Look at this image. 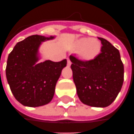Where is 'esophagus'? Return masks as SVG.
Segmentation results:
<instances>
[{"label": "esophagus", "mask_w": 134, "mask_h": 134, "mask_svg": "<svg viewBox=\"0 0 134 134\" xmlns=\"http://www.w3.org/2000/svg\"><path fill=\"white\" fill-rule=\"evenodd\" d=\"M67 63H68V65H70L71 64V60L69 58H67Z\"/></svg>", "instance_id": "obj_1"}]
</instances>
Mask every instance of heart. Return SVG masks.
<instances>
[{
	"mask_svg": "<svg viewBox=\"0 0 134 134\" xmlns=\"http://www.w3.org/2000/svg\"><path fill=\"white\" fill-rule=\"evenodd\" d=\"M77 47L81 48L80 54L84 58H90L97 55L100 51L99 41L95 38H82L77 42Z\"/></svg>",
	"mask_w": 134,
	"mask_h": 134,
	"instance_id": "1",
	"label": "heart"
}]
</instances>
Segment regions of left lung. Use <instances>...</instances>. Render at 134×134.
Wrapping results in <instances>:
<instances>
[{
    "label": "left lung",
    "mask_w": 134,
    "mask_h": 134,
    "mask_svg": "<svg viewBox=\"0 0 134 134\" xmlns=\"http://www.w3.org/2000/svg\"><path fill=\"white\" fill-rule=\"evenodd\" d=\"M100 52L93 59L82 60L70 55L76 93L83 104L107 107L115 100L124 80V66L118 49L103 38Z\"/></svg>",
    "instance_id": "8db88e82"
}]
</instances>
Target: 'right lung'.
<instances>
[{
  "mask_svg": "<svg viewBox=\"0 0 134 134\" xmlns=\"http://www.w3.org/2000/svg\"><path fill=\"white\" fill-rule=\"evenodd\" d=\"M54 38L28 36L18 42L9 55L5 69L7 82L14 98L24 106L41 107L49 103L54 96L56 83L67 64L66 59L36 63L41 42Z\"/></svg>",
  "mask_w": 134,
  "mask_h": 134,
  "instance_id": "1",
  "label": "right lung"
}]
</instances>
